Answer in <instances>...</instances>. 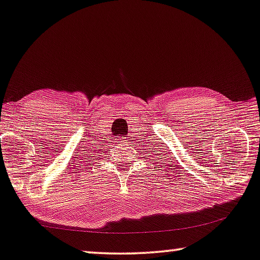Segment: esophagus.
I'll return each mask as SVG.
<instances>
[{"label":"esophagus","instance_id":"1","mask_svg":"<svg viewBox=\"0 0 260 260\" xmlns=\"http://www.w3.org/2000/svg\"><path fill=\"white\" fill-rule=\"evenodd\" d=\"M118 142H119V146H127V143L123 139H118Z\"/></svg>","mask_w":260,"mask_h":260}]
</instances>
